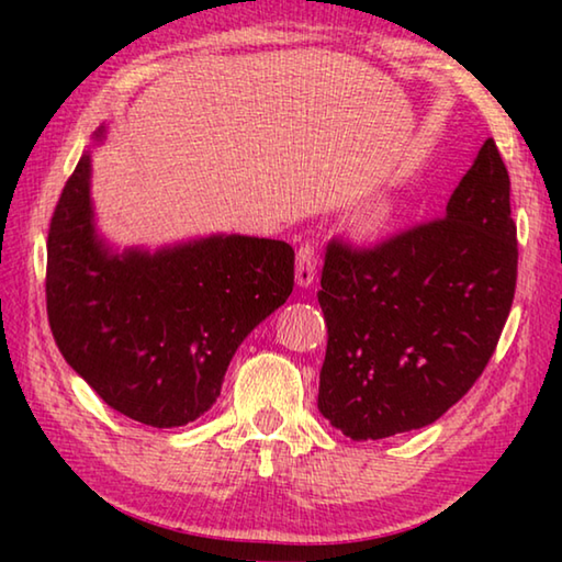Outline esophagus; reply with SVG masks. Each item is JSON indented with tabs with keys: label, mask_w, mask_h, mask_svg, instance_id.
<instances>
[{
	"label": "esophagus",
	"mask_w": 562,
	"mask_h": 562,
	"mask_svg": "<svg viewBox=\"0 0 562 562\" xmlns=\"http://www.w3.org/2000/svg\"><path fill=\"white\" fill-rule=\"evenodd\" d=\"M317 280V252L312 245H302L297 250V262H294V282L297 288H312Z\"/></svg>",
	"instance_id": "esophagus-1"
}]
</instances>
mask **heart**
Returning a JSON list of instances; mask_svg holds the SVG:
<instances>
[{"label": "heart", "instance_id": "b5f03b06", "mask_svg": "<svg viewBox=\"0 0 562 562\" xmlns=\"http://www.w3.org/2000/svg\"><path fill=\"white\" fill-rule=\"evenodd\" d=\"M398 205H402V201H398V195L392 193V190H382V193H374L372 198H367L357 211L355 231L361 237H374L382 231H386V227L394 223Z\"/></svg>", "mask_w": 562, "mask_h": 562}]
</instances>
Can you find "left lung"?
<instances>
[{
  "label": "left lung",
  "mask_w": 562,
  "mask_h": 562,
  "mask_svg": "<svg viewBox=\"0 0 562 562\" xmlns=\"http://www.w3.org/2000/svg\"><path fill=\"white\" fill-rule=\"evenodd\" d=\"M516 274L510 178L488 138L439 221L374 250L329 243L322 416L355 441L434 424L496 351Z\"/></svg>",
  "instance_id": "obj_1"
}]
</instances>
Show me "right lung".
<instances>
[{
	"label": "right lung",
	"mask_w": 562,
	"mask_h": 562,
	"mask_svg": "<svg viewBox=\"0 0 562 562\" xmlns=\"http://www.w3.org/2000/svg\"><path fill=\"white\" fill-rule=\"evenodd\" d=\"M103 140L106 126L93 133V146ZM292 284L294 250L268 237L113 247L97 227L91 150L66 180L46 240V312L64 359L111 408L156 429L215 404L237 347Z\"/></svg>",
	"instance_id": "add662e5"
}]
</instances>
